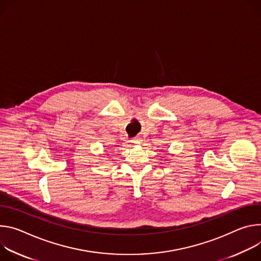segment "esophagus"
Segmentation results:
<instances>
[{
	"label": "esophagus",
	"instance_id": "esophagus-1",
	"mask_svg": "<svg viewBox=\"0 0 261 261\" xmlns=\"http://www.w3.org/2000/svg\"><path fill=\"white\" fill-rule=\"evenodd\" d=\"M132 143L134 144V145H137V144H140L141 143V139L140 138H134L132 140Z\"/></svg>",
	"mask_w": 261,
	"mask_h": 261
}]
</instances>
